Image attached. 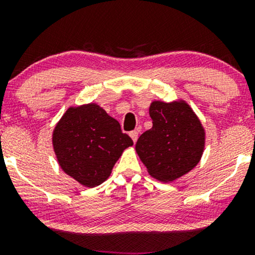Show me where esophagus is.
I'll return each mask as SVG.
<instances>
[{"label":"esophagus","mask_w":255,"mask_h":255,"mask_svg":"<svg viewBox=\"0 0 255 255\" xmlns=\"http://www.w3.org/2000/svg\"><path fill=\"white\" fill-rule=\"evenodd\" d=\"M129 136L131 137V140H133V142H136V140H137V131L136 130L130 131Z\"/></svg>","instance_id":"obj_1"}]
</instances>
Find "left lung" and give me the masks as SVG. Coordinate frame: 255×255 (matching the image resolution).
<instances>
[{
    "label": "left lung",
    "instance_id": "obj_1",
    "mask_svg": "<svg viewBox=\"0 0 255 255\" xmlns=\"http://www.w3.org/2000/svg\"><path fill=\"white\" fill-rule=\"evenodd\" d=\"M152 128L137 139L135 151L152 177L172 182L200 162L206 133L197 114L183 99L153 101L148 109Z\"/></svg>",
    "mask_w": 255,
    "mask_h": 255
}]
</instances>
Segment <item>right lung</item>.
Instances as JSON below:
<instances>
[{"instance_id":"obj_1","label":"right lung","mask_w":255,"mask_h":255,"mask_svg":"<svg viewBox=\"0 0 255 255\" xmlns=\"http://www.w3.org/2000/svg\"><path fill=\"white\" fill-rule=\"evenodd\" d=\"M51 139L61 169L89 188L108 180L122 152L133 145L118 120L97 103L69 107Z\"/></svg>"}]
</instances>
